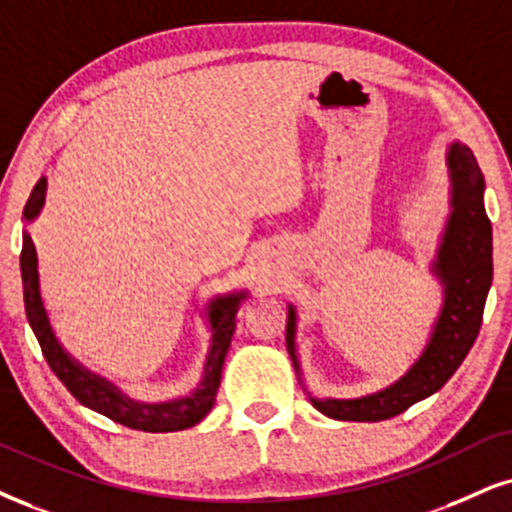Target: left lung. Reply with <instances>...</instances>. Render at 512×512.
Instances as JSON below:
<instances>
[{"mask_svg": "<svg viewBox=\"0 0 512 512\" xmlns=\"http://www.w3.org/2000/svg\"><path fill=\"white\" fill-rule=\"evenodd\" d=\"M449 168L453 180V213L437 261L439 275L446 282V301L434 327L432 342L408 375L380 394L358 401H313L320 413L334 420L377 422L394 418L444 387L475 344L491 277H494L491 220L484 211V175L477 166L475 154L465 144H453ZM294 325V308H289L287 349L296 365Z\"/></svg>", "mask_w": 512, "mask_h": 512, "instance_id": "obj_1", "label": "left lung"}]
</instances>
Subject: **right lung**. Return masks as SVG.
Wrapping results in <instances>:
<instances>
[{
  "label": "right lung",
  "instance_id": "right-lung-1",
  "mask_svg": "<svg viewBox=\"0 0 512 512\" xmlns=\"http://www.w3.org/2000/svg\"><path fill=\"white\" fill-rule=\"evenodd\" d=\"M44 189H47V180H40L30 194L28 204L23 208L25 220H33L44 204ZM21 277H23V301H25V315L28 323L33 327L37 342H40L42 356L47 358L49 368L54 375L66 384V389L85 403L87 408L97 410V413L106 415L113 422H121L125 427L142 432H175L185 430V427L197 425L199 420L206 418L211 410L213 401H216V391L220 384V370H223V361L227 346H230L232 332H235V313L237 304L244 294L239 296H225L218 304H213L211 311V325H213V346L208 353L206 363V377L201 382V389L194 391L192 396L180 401L161 403V406H142V403H132L123 399L111 384H106L99 377H92L85 372L78 363L68 358V353L61 349L56 342L52 327H49L47 313L42 308L40 289H37V256L33 239L28 232H23V249H21Z\"/></svg>",
  "mask_w": 512,
  "mask_h": 512
}]
</instances>
